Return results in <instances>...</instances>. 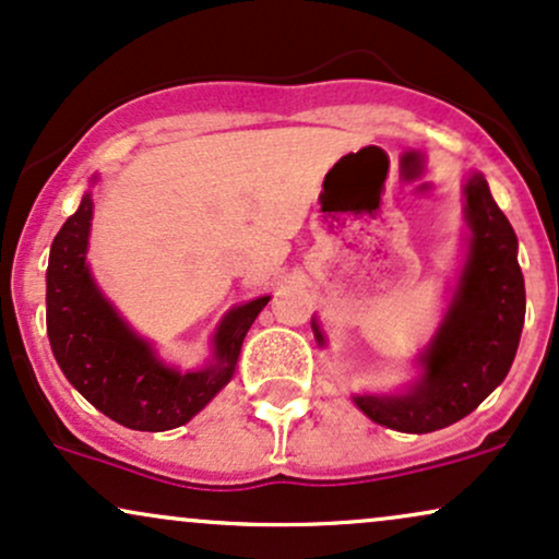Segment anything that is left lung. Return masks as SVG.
<instances>
[{
  "instance_id": "left-lung-1",
  "label": "left lung",
  "mask_w": 559,
  "mask_h": 559,
  "mask_svg": "<svg viewBox=\"0 0 559 559\" xmlns=\"http://www.w3.org/2000/svg\"><path fill=\"white\" fill-rule=\"evenodd\" d=\"M465 199V261L450 306L418 353V377L397 395H353L373 424L405 435H429L474 413L508 377L526 319V285L518 238L481 173H471ZM313 337L326 347L319 319Z\"/></svg>"
}]
</instances>
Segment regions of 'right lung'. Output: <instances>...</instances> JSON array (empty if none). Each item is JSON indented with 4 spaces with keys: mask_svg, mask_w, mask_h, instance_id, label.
Instances as JSON below:
<instances>
[{
    "mask_svg": "<svg viewBox=\"0 0 559 559\" xmlns=\"http://www.w3.org/2000/svg\"><path fill=\"white\" fill-rule=\"evenodd\" d=\"M91 219L94 201L91 190H85L78 212L51 242L46 269V332L51 353L68 382L111 421L135 431L177 429L225 390L238 366L242 340L272 295L229 308L212 334L206 366L180 371L156 356L154 345L98 290L85 261Z\"/></svg>",
    "mask_w": 559,
    "mask_h": 559,
    "instance_id": "add662e5",
    "label": "right lung"
}]
</instances>
